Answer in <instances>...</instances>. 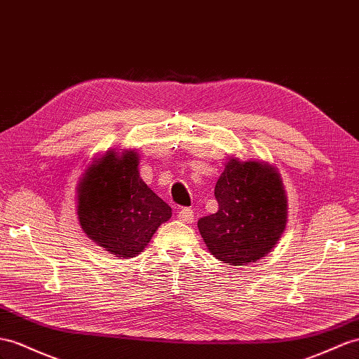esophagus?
Here are the masks:
<instances>
[{
    "instance_id": "1",
    "label": "esophagus",
    "mask_w": 359,
    "mask_h": 359,
    "mask_svg": "<svg viewBox=\"0 0 359 359\" xmlns=\"http://www.w3.org/2000/svg\"><path fill=\"white\" fill-rule=\"evenodd\" d=\"M177 218L183 223H192V219H194V212H192V209L189 208H182L177 212Z\"/></svg>"
}]
</instances>
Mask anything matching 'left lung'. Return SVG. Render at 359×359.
<instances>
[{
    "label": "left lung",
    "mask_w": 359,
    "mask_h": 359,
    "mask_svg": "<svg viewBox=\"0 0 359 359\" xmlns=\"http://www.w3.org/2000/svg\"><path fill=\"white\" fill-rule=\"evenodd\" d=\"M218 210L198 219L208 250L229 265L256 262L274 249L288 222L278 170L267 162L231 158L215 185Z\"/></svg>",
    "instance_id": "8db88e82"
}]
</instances>
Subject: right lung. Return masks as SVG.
<instances>
[{
    "label": "right lung",
    "instance_id": "add662e5",
    "mask_svg": "<svg viewBox=\"0 0 359 359\" xmlns=\"http://www.w3.org/2000/svg\"><path fill=\"white\" fill-rule=\"evenodd\" d=\"M135 150H109L77 185V215L89 240L116 258H135L172 212L140 177Z\"/></svg>",
    "mask_w": 359,
    "mask_h": 359
}]
</instances>
